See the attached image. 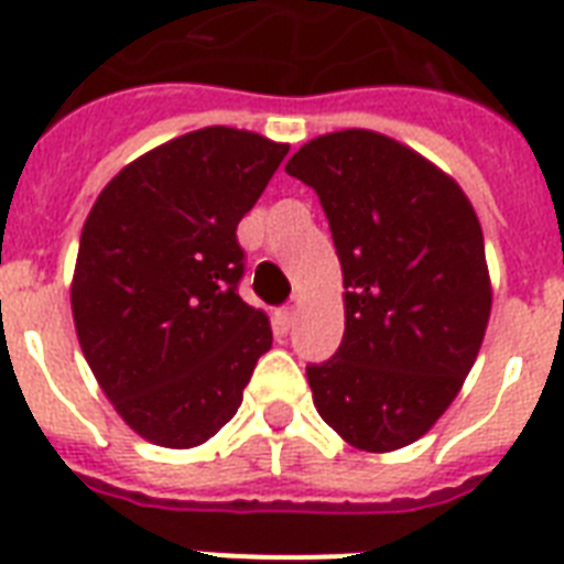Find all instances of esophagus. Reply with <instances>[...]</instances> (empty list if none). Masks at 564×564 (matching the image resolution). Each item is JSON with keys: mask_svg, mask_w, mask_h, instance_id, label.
I'll return each instance as SVG.
<instances>
[{"mask_svg": "<svg viewBox=\"0 0 564 564\" xmlns=\"http://www.w3.org/2000/svg\"><path fill=\"white\" fill-rule=\"evenodd\" d=\"M296 319V305H285V308L276 311V323L282 328H291Z\"/></svg>", "mask_w": 564, "mask_h": 564, "instance_id": "1", "label": "esophagus"}]
</instances>
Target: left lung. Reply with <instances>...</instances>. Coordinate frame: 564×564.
Instances as JSON below:
<instances>
[{
    "mask_svg": "<svg viewBox=\"0 0 564 564\" xmlns=\"http://www.w3.org/2000/svg\"><path fill=\"white\" fill-rule=\"evenodd\" d=\"M285 171L317 192L346 288L344 344L308 367L314 408L358 452H399L457 399L489 326L475 206L452 174L376 130L323 133Z\"/></svg>",
    "mask_w": 564,
    "mask_h": 564,
    "instance_id": "obj_1",
    "label": "left lung"
}]
</instances>
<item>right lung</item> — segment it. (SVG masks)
Returning a JSON list of instances; mask_svg holds the SVG:
<instances>
[{
    "label": "right lung",
    "mask_w": 564,
    "mask_h": 564,
    "mask_svg": "<svg viewBox=\"0 0 564 564\" xmlns=\"http://www.w3.org/2000/svg\"><path fill=\"white\" fill-rule=\"evenodd\" d=\"M285 142L200 128L151 148L101 188L80 229L75 335L116 413L148 443L195 448L236 416L270 319L238 296V220Z\"/></svg>",
    "instance_id": "right-lung-1"
}]
</instances>
